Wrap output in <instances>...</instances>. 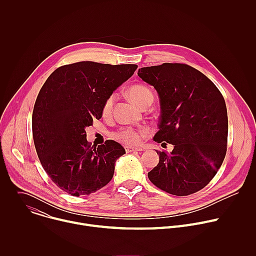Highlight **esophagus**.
I'll return each instance as SVG.
<instances>
[{
    "instance_id": "1",
    "label": "esophagus",
    "mask_w": 256,
    "mask_h": 256,
    "mask_svg": "<svg viewBox=\"0 0 256 256\" xmlns=\"http://www.w3.org/2000/svg\"><path fill=\"white\" fill-rule=\"evenodd\" d=\"M124 149H126V153L136 152V151H144L142 148H134V147H128V146H126Z\"/></svg>"
}]
</instances>
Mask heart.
<instances>
[{
    "label": "heart",
    "mask_w": 256,
    "mask_h": 256,
    "mask_svg": "<svg viewBox=\"0 0 256 256\" xmlns=\"http://www.w3.org/2000/svg\"><path fill=\"white\" fill-rule=\"evenodd\" d=\"M128 95L130 99L140 108L149 106L154 100V94L152 90L144 84H134L130 86L128 90ZM114 99L116 95L110 94L104 100L101 107V114L103 116L110 114ZM144 134L146 132L142 130H138L132 128H122L112 134V138L124 144L136 146L140 142Z\"/></svg>",
    "instance_id": "b5f03b06"
}]
</instances>
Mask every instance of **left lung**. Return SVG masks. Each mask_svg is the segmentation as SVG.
I'll list each match as a JSON object with an SVG mask.
<instances>
[{"label":"left lung","instance_id":"8db88e82","mask_svg":"<svg viewBox=\"0 0 256 256\" xmlns=\"http://www.w3.org/2000/svg\"><path fill=\"white\" fill-rule=\"evenodd\" d=\"M138 76L160 97L155 142L174 146L171 153L157 151L159 163L148 173L150 181L173 196L198 192L214 177L227 152L228 116L222 93L186 64L142 68Z\"/></svg>","mask_w":256,"mask_h":256}]
</instances>
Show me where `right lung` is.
<instances>
[{"label": "right lung", "instance_id": "add662e5", "mask_svg": "<svg viewBox=\"0 0 256 256\" xmlns=\"http://www.w3.org/2000/svg\"><path fill=\"white\" fill-rule=\"evenodd\" d=\"M136 68L78 62L54 70L42 87L32 114L34 146L44 171L64 192L89 196L112 179L124 149L112 140L92 146L85 128L101 118L104 100Z\"/></svg>", "mask_w": 256, "mask_h": 256}]
</instances>
